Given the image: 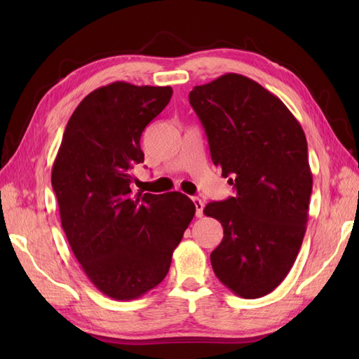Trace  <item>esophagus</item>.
<instances>
[{"label": "esophagus", "mask_w": 359, "mask_h": 359, "mask_svg": "<svg viewBox=\"0 0 359 359\" xmlns=\"http://www.w3.org/2000/svg\"><path fill=\"white\" fill-rule=\"evenodd\" d=\"M193 203H194V207H196V216L197 217H202L203 216V207H205L203 201L199 199V197H193Z\"/></svg>", "instance_id": "34e87169"}]
</instances>
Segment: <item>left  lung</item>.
I'll use <instances>...</instances> for the list:
<instances>
[{
	"mask_svg": "<svg viewBox=\"0 0 359 359\" xmlns=\"http://www.w3.org/2000/svg\"><path fill=\"white\" fill-rule=\"evenodd\" d=\"M211 160L236 189L203 212L224 226L210 259L224 285L245 299L273 292L302 245L313 177L299 121L276 95L239 74L189 93Z\"/></svg>",
	"mask_w": 359,
	"mask_h": 359,
	"instance_id": "obj_1",
	"label": "left lung"
}]
</instances>
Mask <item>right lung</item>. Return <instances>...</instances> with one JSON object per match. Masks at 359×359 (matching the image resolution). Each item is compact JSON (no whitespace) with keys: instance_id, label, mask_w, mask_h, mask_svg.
<instances>
[{"instance_id":"add662e5","label":"right lung","mask_w":359,"mask_h":359,"mask_svg":"<svg viewBox=\"0 0 359 359\" xmlns=\"http://www.w3.org/2000/svg\"><path fill=\"white\" fill-rule=\"evenodd\" d=\"M170 86L116 81L83 98L52 166L67 242L90 282L117 301L158 285L196 212L179 191L133 194L140 137L170 103Z\"/></svg>"}]
</instances>
